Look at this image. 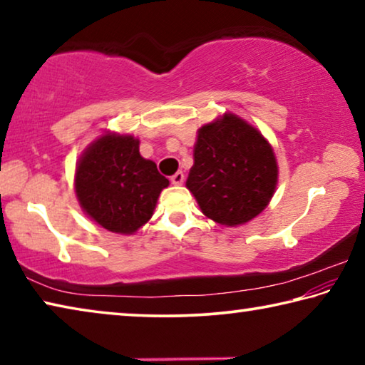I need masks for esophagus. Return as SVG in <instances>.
<instances>
[{
  "mask_svg": "<svg viewBox=\"0 0 365 365\" xmlns=\"http://www.w3.org/2000/svg\"><path fill=\"white\" fill-rule=\"evenodd\" d=\"M183 180H185V174H183V172H177V174H174V175L170 177V182L174 183V185H182Z\"/></svg>",
  "mask_w": 365,
  "mask_h": 365,
  "instance_id": "esophagus-1",
  "label": "esophagus"
}]
</instances>
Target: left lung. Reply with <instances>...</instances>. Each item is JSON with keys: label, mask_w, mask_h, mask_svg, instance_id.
<instances>
[{"label": "left lung", "mask_w": 365, "mask_h": 365, "mask_svg": "<svg viewBox=\"0 0 365 365\" xmlns=\"http://www.w3.org/2000/svg\"><path fill=\"white\" fill-rule=\"evenodd\" d=\"M277 175L274 151L261 132L225 114L197 132L187 188L202 214L235 227L264 211L274 196Z\"/></svg>", "instance_id": "1"}]
</instances>
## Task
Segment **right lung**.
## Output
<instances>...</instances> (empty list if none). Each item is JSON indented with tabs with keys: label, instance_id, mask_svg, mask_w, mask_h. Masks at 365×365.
<instances>
[{
	"label": "right lung",
	"instance_id": "right-lung-1",
	"mask_svg": "<svg viewBox=\"0 0 365 365\" xmlns=\"http://www.w3.org/2000/svg\"><path fill=\"white\" fill-rule=\"evenodd\" d=\"M132 135L106 133L78 160L76 193L83 211L114 233L130 235L151 219L169 180L141 158Z\"/></svg>",
	"mask_w": 365,
	"mask_h": 365
}]
</instances>
